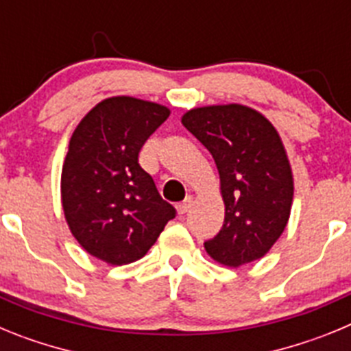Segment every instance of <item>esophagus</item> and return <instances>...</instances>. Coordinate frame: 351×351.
Listing matches in <instances>:
<instances>
[{
	"instance_id": "34e87169",
	"label": "esophagus",
	"mask_w": 351,
	"mask_h": 351,
	"mask_svg": "<svg viewBox=\"0 0 351 351\" xmlns=\"http://www.w3.org/2000/svg\"><path fill=\"white\" fill-rule=\"evenodd\" d=\"M191 204H193V200H191V197H188V198H186V200H184V202H181V204H179V206H178V213L181 214V216H182V214H186V213H188V210H190Z\"/></svg>"
}]
</instances>
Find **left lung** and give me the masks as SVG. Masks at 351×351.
I'll use <instances>...</instances> for the list:
<instances>
[{
  "label": "left lung",
  "mask_w": 351,
  "mask_h": 351,
  "mask_svg": "<svg viewBox=\"0 0 351 351\" xmlns=\"http://www.w3.org/2000/svg\"><path fill=\"white\" fill-rule=\"evenodd\" d=\"M182 125L218 167L225 221L204 243L216 262L239 267L262 258L280 239L293 202V176L280 133L246 105L191 108Z\"/></svg>",
  "instance_id": "1"
}]
</instances>
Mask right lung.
Instances as JSON below:
<instances>
[{"instance_id": "add662e5", "label": "right lung", "mask_w": 351, "mask_h": 351, "mask_svg": "<svg viewBox=\"0 0 351 351\" xmlns=\"http://www.w3.org/2000/svg\"><path fill=\"white\" fill-rule=\"evenodd\" d=\"M170 110L132 96L93 107L70 138L61 172L64 218L89 255L112 265L141 260L176 209L160 197L138 153Z\"/></svg>"}]
</instances>
